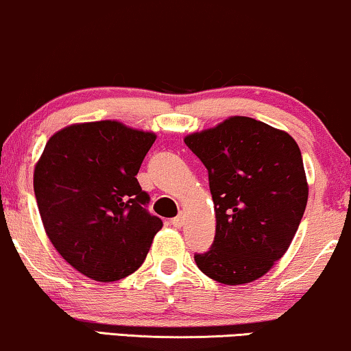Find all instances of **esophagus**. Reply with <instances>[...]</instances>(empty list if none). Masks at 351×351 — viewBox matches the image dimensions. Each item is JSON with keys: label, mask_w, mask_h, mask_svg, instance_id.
Returning <instances> with one entry per match:
<instances>
[{"label": "esophagus", "mask_w": 351, "mask_h": 351, "mask_svg": "<svg viewBox=\"0 0 351 351\" xmlns=\"http://www.w3.org/2000/svg\"><path fill=\"white\" fill-rule=\"evenodd\" d=\"M183 221H184V217L180 214L178 217H175V219H171V225L175 228H181V227H183Z\"/></svg>", "instance_id": "34e87169"}]
</instances>
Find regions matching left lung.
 Instances as JSON below:
<instances>
[{
	"instance_id": "left-lung-1",
	"label": "left lung",
	"mask_w": 351,
	"mask_h": 351,
	"mask_svg": "<svg viewBox=\"0 0 351 351\" xmlns=\"http://www.w3.org/2000/svg\"><path fill=\"white\" fill-rule=\"evenodd\" d=\"M208 171L215 238L194 254L212 280L241 285L269 272L290 246L308 202L303 157L287 132L233 117L184 137Z\"/></svg>"
}]
</instances>
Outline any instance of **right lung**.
Wrapping results in <instances>:
<instances>
[{
  "label": "right lung",
  "mask_w": 351,
  "mask_h": 351,
  "mask_svg": "<svg viewBox=\"0 0 351 351\" xmlns=\"http://www.w3.org/2000/svg\"><path fill=\"white\" fill-rule=\"evenodd\" d=\"M154 132L118 121L73 124L50 137L34 171L45 232L79 272L117 282L143 265L163 221L136 175Z\"/></svg>",
  "instance_id": "right-lung-1"
}]
</instances>
